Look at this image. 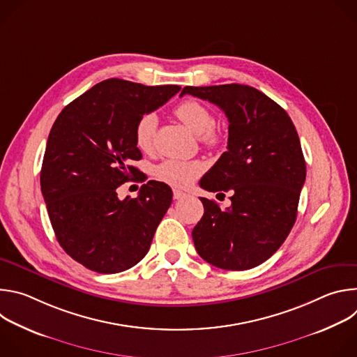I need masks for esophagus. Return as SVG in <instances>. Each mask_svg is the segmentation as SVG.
<instances>
[{
    "label": "esophagus",
    "instance_id": "esophagus-1",
    "mask_svg": "<svg viewBox=\"0 0 357 357\" xmlns=\"http://www.w3.org/2000/svg\"><path fill=\"white\" fill-rule=\"evenodd\" d=\"M185 196H186L185 192H182V190H179V189H174V199L179 200V199H183Z\"/></svg>",
    "mask_w": 357,
    "mask_h": 357
}]
</instances>
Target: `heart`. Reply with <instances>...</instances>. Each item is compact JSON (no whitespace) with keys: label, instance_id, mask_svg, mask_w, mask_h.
I'll use <instances>...</instances> for the list:
<instances>
[{"label":"heart","instance_id":"heart-1","mask_svg":"<svg viewBox=\"0 0 357 357\" xmlns=\"http://www.w3.org/2000/svg\"><path fill=\"white\" fill-rule=\"evenodd\" d=\"M174 114L193 132L199 134V139L209 146L220 142V132L213 127L215 117L212 112L196 100H183L175 107ZM158 119L154 113L141 116L134 128V141L138 149L149 152L154 146V137L157 131ZM203 171L199 161H179L167 160L155 168V175L174 186H188Z\"/></svg>","mask_w":357,"mask_h":357}]
</instances>
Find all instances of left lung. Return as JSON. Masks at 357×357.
Here are the masks:
<instances>
[{
	"instance_id": "1",
	"label": "left lung",
	"mask_w": 357,
	"mask_h": 357,
	"mask_svg": "<svg viewBox=\"0 0 357 357\" xmlns=\"http://www.w3.org/2000/svg\"><path fill=\"white\" fill-rule=\"evenodd\" d=\"M220 107L229 120L227 151L200 186L230 192L231 206L200 197L205 213L192 230L199 256L231 271L257 267L281 247L295 219L307 176L298 132L287 112L245 84L183 87Z\"/></svg>"
}]
</instances>
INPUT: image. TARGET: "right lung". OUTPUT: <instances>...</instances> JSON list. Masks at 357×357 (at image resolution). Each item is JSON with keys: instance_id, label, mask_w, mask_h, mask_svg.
Returning a JSON list of instances; mask_svg holds the SVG:
<instances>
[{"instance_id": "add662e5", "label": "right lung", "mask_w": 357, "mask_h": 357, "mask_svg": "<svg viewBox=\"0 0 357 357\" xmlns=\"http://www.w3.org/2000/svg\"><path fill=\"white\" fill-rule=\"evenodd\" d=\"M181 90L107 79L79 96L49 132L40 190L62 248L86 268L116 274L139 263L172 202L171 188L148 181L134 199L117 189L138 181V119ZM144 181V179H139Z\"/></svg>"}]
</instances>
